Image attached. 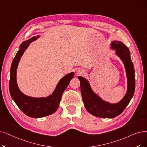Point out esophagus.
Masks as SVG:
<instances>
[{"label":"esophagus","instance_id":"1","mask_svg":"<svg viewBox=\"0 0 147 147\" xmlns=\"http://www.w3.org/2000/svg\"><path fill=\"white\" fill-rule=\"evenodd\" d=\"M76 74H77L78 75H79V76L82 75L84 74V71L82 69H78L77 70V71H76Z\"/></svg>","mask_w":147,"mask_h":147}]
</instances>
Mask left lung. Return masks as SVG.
<instances>
[{
    "instance_id": "8db88e82",
    "label": "left lung",
    "mask_w": 147,
    "mask_h": 147,
    "mask_svg": "<svg viewBox=\"0 0 147 147\" xmlns=\"http://www.w3.org/2000/svg\"><path fill=\"white\" fill-rule=\"evenodd\" d=\"M111 49L123 62L127 80V89L123 98L116 103H111L104 100L95 93L89 81L78 76L80 82V91L83 101L87 111L92 115L103 118H113L122 113L130 103L135 89V69L130 58L129 49L119 41H113Z\"/></svg>"
}]
</instances>
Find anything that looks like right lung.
Returning a JSON list of instances; mask_svg holds the SVG:
<instances>
[{"instance_id": "obj_1", "label": "right lung", "mask_w": 147, "mask_h": 147, "mask_svg": "<svg viewBox=\"0 0 147 147\" xmlns=\"http://www.w3.org/2000/svg\"><path fill=\"white\" fill-rule=\"evenodd\" d=\"M40 35L33 36L23 41L12 62L10 69L9 92L12 98L21 111L27 116L32 118H41L55 112L59 107L62 95L74 75V72L69 73L59 81L55 90L47 97H33L23 94L19 89L17 82V70L19 62L30 44Z\"/></svg>"}]
</instances>
